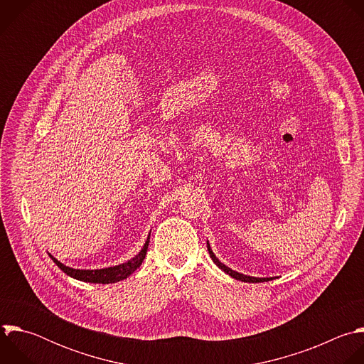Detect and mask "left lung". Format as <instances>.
<instances>
[{"label": "left lung", "instance_id": "obj_1", "mask_svg": "<svg viewBox=\"0 0 364 364\" xmlns=\"http://www.w3.org/2000/svg\"><path fill=\"white\" fill-rule=\"evenodd\" d=\"M206 247H208V252H209V255H210V258H212V261L220 267L224 272H227L228 275H231L232 278H235V279H240V281H244V282H265V281H271V279H274V277H267V278H257V277H251V275H245V274H241V272H237V271H234V269H231L230 267H227L225 264H223L220 259H218L216 257H215V254L212 252V248H210V245H209V242L206 241Z\"/></svg>", "mask_w": 364, "mask_h": 364}]
</instances>
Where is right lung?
<instances>
[{
	"instance_id": "add662e5",
	"label": "right lung",
	"mask_w": 364,
	"mask_h": 364,
	"mask_svg": "<svg viewBox=\"0 0 364 364\" xmlns=\"http://www.w3.org/2000/svg\"><path fill=\"white\" fill-rule=\"evenodd\" d=\"M149 240H151V234L148 235V240H146V242H144L140 252L137 255H134L132 259H129L127 262H123V264H119V265H114V267L100 268V269L71 268V267L64 265L58 259H55L51 254H48V255L55 262V265L63 272L70 275L71 278H76V279L85 281V282H95V284H112V282H117V281H122V279L127 278L130 274H133L141 265L144 257H146V251H148V247H149Z\"/></svg>"
}]
</instances>
